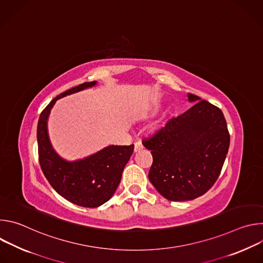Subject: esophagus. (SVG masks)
<instances>
[{
	"instance_id": "esophagus-1",
	"label": "esophagus",
	"mask_w": 263,
	"mask_h": 263,
	"mask_svg": "<svg viewBox=\"0 0 263 263\" xmlns=\"http://www.w3.org/2000/svg\"><path fill=\"white\" fill-rule=\"evenodd\" d=\"M143 147V145H142V143H141V141H136L135 143H134V149H135V152H137V151H139V149H141Z\"/></svg>"
}]
</instances>
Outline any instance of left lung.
I'll return each instance as SVG.
<instances>
[{
    "mask_svg": "<svg viewBox=\"0 0 263 263\" xmlns=\"http://www.w3.org/2000/svg\"><path fill=\"white\" fill-rule=\"evenodd\" d=\"M184 114L173 118L146 138L153 163L148 179L170 201H190L207 193L226 159L230 134L221 110L198 96Z\"/></svg>",
    "mask_w": 263,
    "mask_h": 263,
    "instance_id": "8db88e82",
    "label": "left lung"
}]
</instances>
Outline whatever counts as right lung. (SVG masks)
Segmentation results:
<instances>
[{"label":"right lung","instance_id":"obj_1","mask_svg":"<svg viewBox=\"0 0 263 263\" xmlns=\"http://www.w3.org/2000/svg\"><path fill=\"white\" fill-rule=\"evenodd\" d=\"M96 84L97 81L85 82L57 96L43 110L37 125L39 160L45 177L61 197L88 208L103 205L115 194L134 144L109 145L87 158L69 162L59 157L52 147L48 135V118L58 99Z\"/></svg>","mask_w":263,"mask_h":263}]
</instances>
